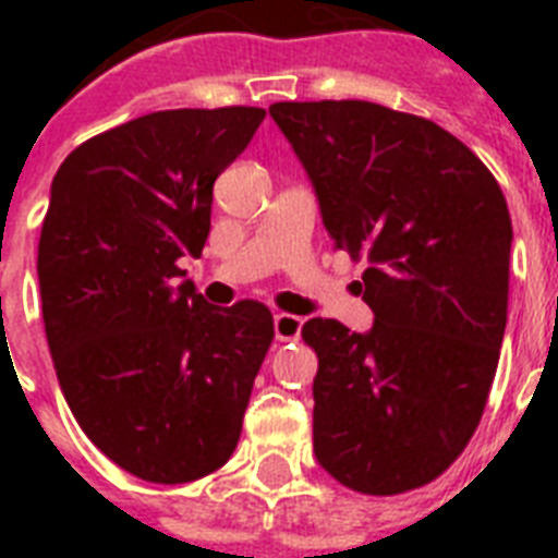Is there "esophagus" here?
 Returning <instances> with one entry per match:
<instances>
[{"instance_id":"1","label":"esophagus","mask_w":558,"mask_h":558,"mask_svg":"<svg viewBox=\"0 0 558 558\" xmlns=\"http://www.w3.org/2000/svg\"><path fill=\"white\" fill-rule=\"evenodd\" d=\"M271 322H275V339L278 341H295L304 327V322L292 313H278Z\"/></svg>"}]
</instances>
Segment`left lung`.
<instances>
[{"label": "left lung", "instance_id": "left-lung-1", "mask_svg": "<svg viewBox=\"0 0 558 558\" xmlns=\"http://www.w3.org/2000/svg\"><path fill=\"white\" fill-rule=\"evenodd\" d=\"M336 248L367 257L373 327L310 318L315 458L339 484L397 495L472 440L507 327L512 222L466 144L371 100L271 104Z\"/></svg>", "mask_w": 558, "mask_h": 558}]
</instances>
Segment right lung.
I'll return each mask as SVG.
<instances>
[{"mask_svg":"<svg viewBox=\"0 0 558 558\" xmlns=\"http://www.w3.org/2000/svg\"><path fill=\"white\" fill-rule=\"evenodd\" d=\"M266 118L165 109L65 156L37 252L57 379L95 446L150 484H191L236 449L275 327L257 301L210 306L199 257L214 182Z\"/></svg>","mask_w":558,"mask_h":558,"instance_id":"1","label":"right lung"}]
</instances>
